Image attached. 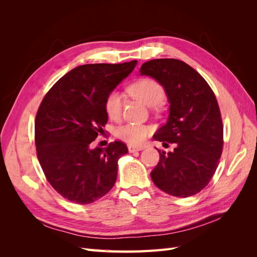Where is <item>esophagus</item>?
Segmentation results:
<instances>
[{"mask_svg": "<svg viewBox=\"0 0 257 257\" xmlns=\"http://www.w3.org/2000/svg\"><path fill=\"white\" fill-rule=\"evenodd\" d=\"M145 149V147H135V146H128V151L131 153L136 152V151H142Z\"/></svg>", "mask_w": 257, "mask_h": 257, "instance_id": "34e87169", "label": "esophagus"}]
</instances>
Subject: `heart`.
<instances>
[{
	"label": "heart",
	"instance_id": "heart-1",
	"mask_svg": "<svg viewBox=\"0 0 257 257\" xmlns=\"http://www.w3.org/2000/svg\"><path fill=\"white\" fill-rule=\"evenodd\" d=\"M130 94L146 106H158L165 97V91L162 85L151 78H144L132 83L127 89ZM105 111L110 119H118L122 110V95L118 91L108 93L105 98ZM152 128L144 124L128 123L116 131V136L132 145L143 144L151 134Z\"/></svg>",
	"mask_w": 257,
	"mask_h": 257
}]
</instances>
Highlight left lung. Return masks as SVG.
I'll return each instance as SVG.
<instances>
[{"instance_id": "left-lung-1", "label": "left lung", "mask_w": 257, "mask_h": 257, "mask_svg": "<svg viewBox=\"0 0 257 257\" xmlns=\"http://www.w3.org/2000/svg\"><path fill=\"white\" fill-rule=\"evenodd\" d=\"M139 72L164 88L169 103L167 122L154 134V141L176 144L172 152L159 150L152 181L169 195H195L211 180L222 154L223 124L214 93L180 60L148 61Z\"/></svg>"}]
</instances>
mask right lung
<instances>
[{"instance_id":"right-lung-1","label":"right lung","mask_w":257,"mask_h":257,"mask_svg":"<svg viewBox=\"0 0 257 257\" xmlns=\"http://www.w3.org/2000/svg\"><path fill=\"white\" fill-rule=\"evenodd\" d=\"M137 61L85 64L62 77L45 95L35 119V145L43 172L52 188L76 204H91L109 192L123 143L92 149L108 121L105 98L133 72Z\"/></svg>"}]
</instances>
